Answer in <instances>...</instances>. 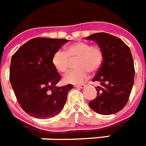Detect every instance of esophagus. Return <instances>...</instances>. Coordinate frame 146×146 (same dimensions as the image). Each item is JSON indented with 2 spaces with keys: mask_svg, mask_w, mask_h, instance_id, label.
I'll return each mask as SVG.
<instances>
[{
  "mask_svg": "<svg viewBox=\"0 0 146 146\" xmlns=\"http://www.w3.org/2000/svg\"><path fill=\"white\" fill-rule=\"evenodd\" d=\"M74 87H77V88H84V87H86V85H85V84H77V85H75Z\"/></svg>",
  "mask_w": 146,
  "mask_h": 146,
  "instance_id": "1",
  "label": "esophagus"
}]
</instances>
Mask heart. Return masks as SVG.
Returning a JSON list of instances; mask_svg holds the SVG:
<instances>
[{
  "label": "heart",
  "instance_id": "obj_1",
  "mask_svg": "<svg viewBox=\"0 0 146 146\" xmlns=\"http://www.w3.org/2000/svg\"><path fill=\"white\" fill-rule=\"evenodd\" d=\"M76 59L74 63L76 70H72L64 76L63 80L66 84H80L88 77L89 72L98 70L102 64L104 52L100 46L84 42H76L66 46L65 52L57 50L54 52L52 62L54 67L59 73H66L70 67V60Z\"/></svg>",
  "mask_w": 146,
  "mask_h": 146
}]
</instances>
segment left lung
<instances>
[{"instance_id":"obj_1","label":"left lung","mask_w":146,"mask_h":146,"mask_svg":"<svg viewBox=\"0 0 146 146\" xmlns=\"http://www.w3.org/2000/svg\"><path fill=\"white\" fill-rule=\"evenodd\" d=\"M94 40L104 52V59L92 81L100 82L97 97L89 105L100 114L117 113L126 105L134 84L135 66L129 47L122 40L105 32L95 33Z\"/></svg>"}]
</instances>
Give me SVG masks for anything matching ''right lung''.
Listing matches in <instances>:
<instances>
[{
  "mask_svg": "<svg viewBox=\"0 0 146 146\" xmlns=\"http://www.w3.org/2000/svg\"><path fill=\"white\" fill-rule=\"evenodd\" d=\"M64 38H35L21 46L11 57L10 82L25 111L37 118L59 114L72 84L56 87L61 76L54 67V52L67 42Z\"/></svg>",
  "mask_w": 146,
  "mask_h": 146,
  "instance_id": "right-lung-1",
  "label": "right lung"
}]
</instances>
